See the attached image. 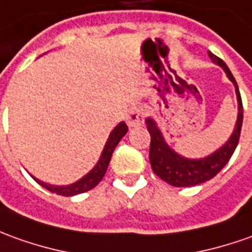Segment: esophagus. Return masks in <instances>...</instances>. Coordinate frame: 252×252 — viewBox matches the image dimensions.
I'll list each match as a JSON object with an SVG mask.
<instances>
[{"instance_id":"1","label":"esophagus","mask_w":252,"mask_h":252,"mask_svg":"<svg viewBox=\"0 0 252 252\" xmlns=\"http://www.w3.org/2000/svg\"><path fill=\"white\" fill-rule=\"evenodd\" d=\"M145 121V110L140 106H132L126 114V123L129 126H142Z\"/></svg>"}]
</instances>
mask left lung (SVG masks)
<instances>
[{"label": "left lung", "instance_id": "1", "mask_svg": "<svg viewBox=\"0 0 252 252\" xmlns=\"http://www.w3.org/2000/svg\"><path fill=\"white\" fill-rule=\"evenodd\" d=\"M211 61L226 71L229 80L236 87V95L239 102V116L234 132L232 133L230 139L226 143L217 150L214 155L208 156L207 158L201 160H189L176 155L168 148V145L164 142L161 132L156 126V123L152 119L146 120L148 131L150 133V150H149V158L152 164V169L155 171L157 176H160L162 181L167 184L178 188H186V186H194V185L203 184L205 181H210L220 172L230 160V157L236 150V146L239 143L241 132V124H243V102H241L240 91L237 87V83L234 80L233 74L226 66V63L218 58L212 52H208Z\"/></svg>", "mask_w": 252, "mask_h": 252}]
</instances>
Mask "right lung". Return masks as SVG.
<instances>
[{
  "label": "right lung",
  "instance_id": "add662e5",
  "mask_svg": "<svg viewBox=\"0 0 252 252\" xmlns=\"http://www.w3.org/2000/svg\"><path fill=\"white\" fill-rule=\"evenodd\" d=\"M128 131V126H126V123H120L119 126H116L114 129L110 133L109 139L106 142L103 149V153L100 156V160L97 161L96 167L91 171L90 174L84 176L83 179H80L78 182L73 185H68V186H52V185H47L44 182H41L38 179H35L37 184H40L42 188H45L49 191L52 193H56V194H61V196H66V197H70V196H76V194H80V193H84V191H88L91 189H94L100 181L102 178L106 174L107 171V167H109V162H110V158H112L113 152L116 146L119 145L120 139L124 136Z\"/></svg>",
  "mask_w": 252,
  "mask_h": 252
}]
</instances>
